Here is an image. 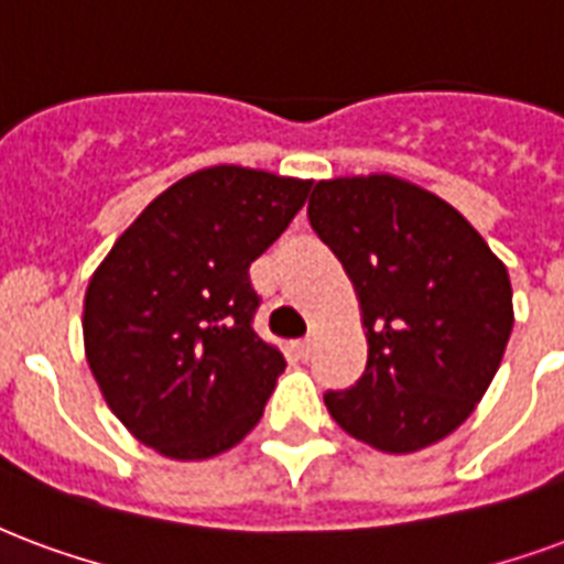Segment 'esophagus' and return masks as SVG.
<instances>
[{
	"instance_id": "esophagus-1",
	"label": "esophagus",
	"mask_w": 564,
	"mask_h": 564,
	"mask_svg": "<svg viewBox=\"0 0 564 564\" xmlns=\"http://www.w3.org/2000/svg\"><path fill=\"white\" fill-rule=\"evenodd\" d=\"M311 352H314V340H311V337H304V340H295V356L311 358Z\"/></svg>"
}]
</instances>
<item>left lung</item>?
Wrapping results in <instances>:
<instances>
[{
  "instance_id": "obj_1",
  "label": "left lung",
  "mask_w": 564,
  "mask_h": 564,
  "mask_svg": "<svg viewBox=\"0 0 564 564\" xmlns=\"http://www.w3.org/2000/svg\"><path fill=\"white\" fill-rule=\"evenodd\" d=\"M307 218L344 262L367 337L361 379L325 394L332 419L388 454L445 440L502 365L505 262L457 208L388 173L316 182Z\"/></svg>"
}]
</instances>
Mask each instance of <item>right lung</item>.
<instances>
[{
    "label": "right lung",
    "instance_id": "obj_1",
    "mask_svg": "<svg viewBox=\"0 0 564 564\" xmlns=\"http://www.w3.org/2000/svg\"><path fill=\"white\" fill-rule=\"evenodd\" d=\"M307 191V178L206 166L158 194L95 269L86 361L143 445L208 460L257 427L286 361L250 325L260 295L248 269Z\"/></svg>",
    "mask_w": 564,
    "mask_h": 564
}]
</instances>
